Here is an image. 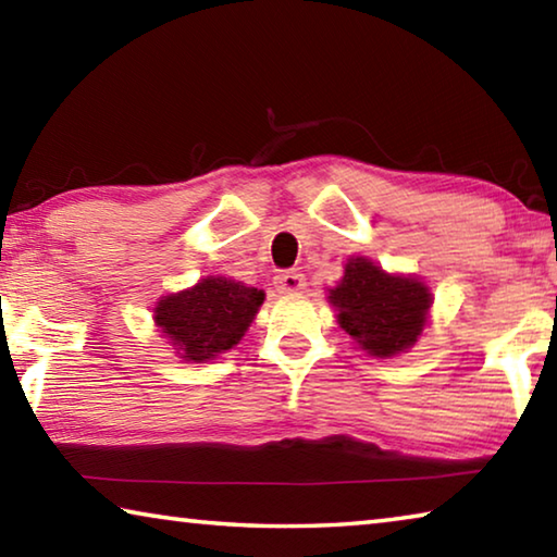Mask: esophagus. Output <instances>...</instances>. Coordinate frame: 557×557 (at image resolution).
Listing matches in <instances>:
<instances>
[{"mask_svg":"<svg viewBox=\"0 0 557 557\" xmlns=\"http://www.w3.org/2000/svg\"><path fill=\"white\" fill-rule=\"evenodd\" d=\"M275 287L282 292V295H297V292L307 287V282L299 270H285L275 277Z\"/></svg>","mask_w":557,"mask_h":557,"instance_id":"34e87169","label":"esophagus"}]
</instances>
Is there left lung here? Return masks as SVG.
Listing matches in <instances>:
<instances>
[{
    "label": "left lung",
    "instance_id": "8db88e82",
    "mask_svg": "<svg viewBox=\"0 0 557 557\" xmlns=\"http://www.w3.org/2000/svg\"><path fill=\"white\" fill-rule=\"evenodd\" d=\"M338 324L371 356H395L410 348L428 322L432 297L414 277L388 275L371 260H348L344 280L329 292Z\"/></svg>",
    "mask_w": 557,
    "mask_h": 557
}]
</instances>
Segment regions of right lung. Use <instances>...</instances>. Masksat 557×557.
Returning a JSON list of instances; mask_svg holds the SVG:
<instances>
[{
    "label": "right lung",
    "mask_w": 557,
    "mask_h": 557,
    "mask_svg": "<svg viewBox=\"0 0 557 557\" xmlns=\"http://www.w3.org/2000/svg\"><path fill=\"white\" fill-rule=\"evenodd\" d=\"M265 292L225 277L169 295L154 309V322L184 361L201 363L240 342L258 314Z\"/></svg>",
    "instance_id": "obj_1"
}]
</instances>
